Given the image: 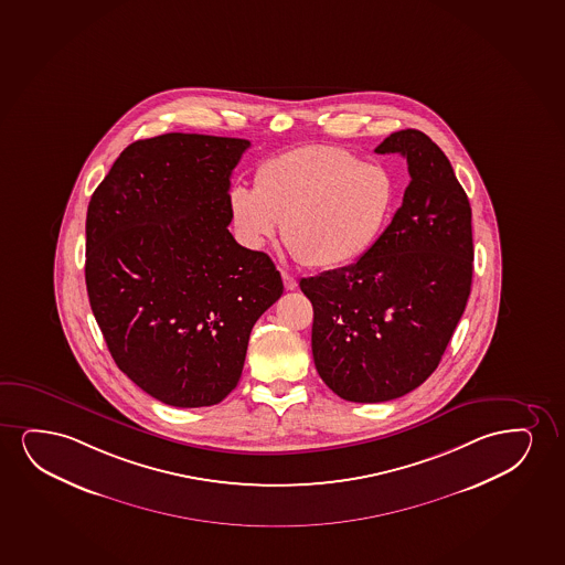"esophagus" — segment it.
Wrapping results in <instances>:
<instances>
[{"mask_svg": "<svg viewBox=\"0 0 565 565\" xmlns=\"http://www.w3.org/2000/svg\"><path fill=\"white\" fill-rule=\"evenodd\" d=\"M281 279H284V287H286L287 291H294L295 287H297V279L291 274L281 270Z\"/></svg>", "mask_w": 565, "mask_h": 565, "instance_id": "esophagus-1", "label": "esophagus"}]
</instances>
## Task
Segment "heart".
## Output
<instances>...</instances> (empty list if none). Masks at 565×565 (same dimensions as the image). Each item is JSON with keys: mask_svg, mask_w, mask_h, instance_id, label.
Here are the masks:
<instances>
[{"mask_svg": "<svg viewBox=\"0 0 565 565\" xmlns=\"http://www.w3.org/2000/svg\"><path fill=\"white\" fill-rule=\"evenodd\" d=\"M396 205L393 172L338 146H305L270 157L255 172V190L234 183L227 213L237 239L263 249L284 224V242L299 263L333 270L364 257Z\"/></svg>", "mask_w": 565, "mask_h": 565, "instance_id": "1", "label": "heart"}]
</instances>
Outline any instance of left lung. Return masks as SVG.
I'll use <instances>...</instances> for the list:
<instances>
[{
	"label": "left lung",
	"instance_id": "8db88e82",
	"mask_svg": "<svg viewBox=\"0 0 565 565\" xmlns=\"http://www.w3.org/2000/svg\"><path fill=\"white\" fill-rule=\"evenodd\" d=\"M375 153L408 162L403 205L364 257L299 284L315 308L316 370L351 403L393 401L435 372L473 274L471 206L447 154L412 128Z\"/></svg>",
	"mask_w": 565,
	"mask_h": 565
}]
</instances>
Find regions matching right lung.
Masks as SVG:
<instances>
[{"mask_svg":"<svg viewBox=\"0 0 565 565\" xmlns=\"http://www.w3.org/2000/svg\"><path fill=\"white\" fill-rule=\"evenodd\" d=\"M249 146L180 132L134 141L89 201L92 312L117 366L170 406L224 401L253 326L284 294L270 257L227 230L230 177Z\"/></svg>","mask_w":565,"mask_h":565,"instance_id":"1","label":"right lung"}]
</instances>
